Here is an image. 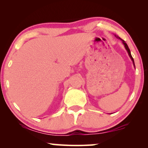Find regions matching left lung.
I'll use <instances>...</instances> for the list:
<instances>
[{"mask_svg": "<svg viewBox=\"0 0 148 148\" xmlns=\"http://www.w3.org/2000/svg\"><path fill=\"white\" fill-rule=\"evenodd\" d=\"M114 36H115V37H116V38H117V39H119V40H121V42H122V43L123 44V45H124V46H125V49H126V50H127V52H128V54H129V57H130V58H131V60H132V62H133V65H134V67L135 68V63H134V60H133V57H132V56H131V51H130V50H129V47H128V46H127V44H126V42H125L124 40H123L121 39V38L120 37H119L118 36L116 35V34H114Z\"/></svg>", "mask_w": 148, "mask_h": 148, "instance_id": "1", "label": "left lung"}]
</instances>
